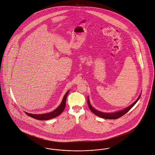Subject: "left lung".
<instances>
[{
    "label": "left lung",
    "mask_w": 155,
    "mask_h": 155,
    "mask_svg": "<svg viewBox=\"0 0 155 155\" xmlns=\"http://www.w3.org/2000/svg\"><path fill=\"white\" fill-rule=\"evenodd\" d=\"M141 95H140V96L138 97V98L136 100V101L134 102V103H132L131 105H130L129 106L126 107L125 109L121 110H120V111H118V112H113V113H105V112H101L99 110H96V109H94V107H92L91 103L90 102V101H89V99L88 97V106H89V108L90 109V110L94 114H96V115L100 117H102L103 118H105V119H117V118H118L120 117H121V116H123V115H124L125 114H126L135 104V103H137L138 100L140 99V97H141Z\"/></svg>",
    "instance_id": "8db88e82"
}]
</instances>
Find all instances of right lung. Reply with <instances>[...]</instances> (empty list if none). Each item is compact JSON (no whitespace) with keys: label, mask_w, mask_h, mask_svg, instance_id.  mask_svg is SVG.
<instances>
[{"label":"right lung","mask_w":155,"mask_h":155,"mask_svg":"<svg viewBox=\"0 0 155 155\" xmlns=\"http://www.w3.org/2000/svg\"><path fill=\"white\" fill-rule=\"evenodd\" d=\"M68 93H69V91H68L64 95L61 104L56 109H54L51 112L44 114H30L27 112H25V113L29 117L38 120H48L53 118L54 117H56L57 116L60 115L65 109V104H66V99H67V97Z\"/></svg>","instance_id":"obj_1"}]
</instances>
